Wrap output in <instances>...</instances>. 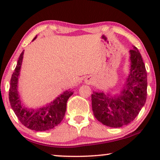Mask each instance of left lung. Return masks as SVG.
<instances>
[{
    "label": "left lung",
    "mask_w": 160,
    "mask_h": 160,
    "mask_svg": "<svg viewBox=\"0 0 160 160\" xmlns=\"http://www.w3.org/2000/svg\"><path fill=\"white\" fill-rule=\"evenodd\" d=\"M130 73L119 95L93 92L92 107L95 117L111 128L130 124L138 115L147 97V74L145 65L135 46L130 49Z\"/></svg>",
    "instance_id": "left-lung-1"
}]
</instances>
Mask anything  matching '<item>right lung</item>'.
<instances>
[{
	"instance_id": "add662e5",
	"label": "right lung",
	"mask_w": 160,
	"mask_h": 160,
	"mask_svg": "<svg viewBox=\"0 0 160 160\" xmlns=\"http://www.w3.org/2000/svg\"><path fill=\"white\" fill-rule=\"evenodd\" d=\"M36 38H34L33 40ZM23 54L24 52H22L19 56L17 66L11 78L8 92L11 106L18 119L26 128L36 131L51 130L58 126L63 119L66 111L67 101L73 95V92L65 91L51 103L36 110H30L22 106L17 92V81L22 62Z\"/></svg>"
}]
</instances>
